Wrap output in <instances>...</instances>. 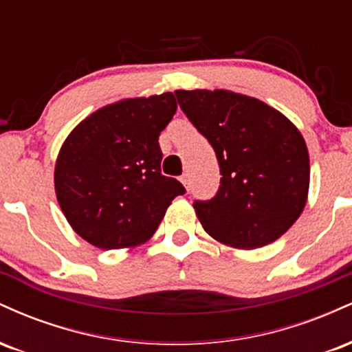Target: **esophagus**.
Masks as SVG:
<instances>
[{"mask_svg": "<svg viewBox=\"0 0 352 352\" xmlns=\"http://www.w3.org/2000/svg\"><path fill=\"white\" fill-rule=\"evenodd\" d=\"M180 180H182V184L185 185V188L190 190V177H188V173H184V175L180 177Z\"/></svg>", "mask_w": 352, "mask_h": 352, "instance_id": "34e87169", "label": "esophagus"}]
</instances>
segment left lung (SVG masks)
I'll return each mask as SVG.
<instances>
[{
  "label": "left lung",
  "instance_id": "8db88e82",
  "mask_svg": "<svg viewBox=\"0 0 352 352\" xmlns=\"http://www.w3.org/2000/svg\"><path fill=\"white\" fill-rule=\"evenodd\" d=\"M193 127L215 151L220 187L193 208L205 232L235 248L280 238L306 205L309 155L285 116L261 100L228 91H175Z\"/></svg>",
  "mask_w": 352,
  "mask_h": 352
}]
</instances>
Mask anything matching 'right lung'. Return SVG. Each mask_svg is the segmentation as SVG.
<instances>
[{
  "label": "right lung",
  "instance_id": "obj_1",
  "mask_svg": "<svg viewBox=\"0 0 352 352\" xmlns=\"http://www.w3.org/2000/svg\"><path fill=\"white\" fill-rule=\"evenodd\" d=\"M177 111L172 92L99 109L71 132L54 170L56 195L74 232L102 250L144 243L184 195L162 175L160 132Z\"/></svg>",
  "mask_w": 352,
  "mask_h": 352
}]
</instances>
